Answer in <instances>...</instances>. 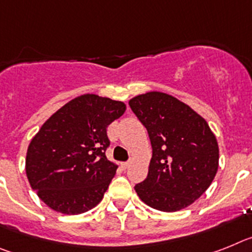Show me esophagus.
<instances>
[{
  "label": "esophagus",
  "mask_w": 252,
  "mask_h": 252,
  "mask_svg": "<svg viewBox=\"0 0 252 252\" xmlns=\"http://www.w3.org/2000/svg\"><path fill=\"white\" fill-rule=\"evenodd\" d=\"M130 163H132V161H126V162L122 163V166H123V168H128L130 166Z\"/></svg>",
  "instance_id": "esophagus-1"
}]
</instances>
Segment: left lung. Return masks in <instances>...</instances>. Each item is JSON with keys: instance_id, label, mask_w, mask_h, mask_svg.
<instances>
[{"instance_id": "obj_1", "label": "left lung", "mask_w": 252, "mask_h": 252, "mask_svg": "<svg viewBox=\"0 0 252 252\" xmlns=\"http://www.w3.org/2000/svg\"><path fill=\"white\" fill-rule=\"evenodd\" d=\"M147 129L152 158L146 180L134 187L142 202L178 212L204 194L218 171L220 148L207 120L189 105L159 91L129 100Z\"/></svg>"}]
</instances>
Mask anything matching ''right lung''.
<instances>
[{"label": "right lung", "mask_w": 252, "mask_h": 252, "mask_svg": "<svg viewBox=\"0 0 252 252\" xmlns=\"http://www.w3.org/2000/svg\"><path fill=\"white\" fill-rule=\"evenodd\" d=\"M126 109L122 101L85 94L58 109L32 137L26 176L50 209L72 216L101 202L118 168L105 156L106 128Z\"/></svg>", "instance_id": "obj_1"}]
</instances>
